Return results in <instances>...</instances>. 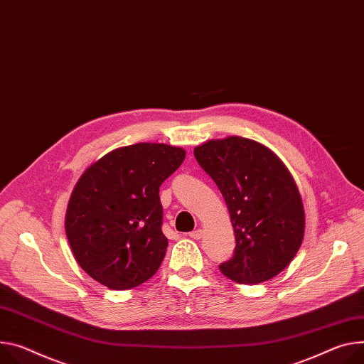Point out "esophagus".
<instances>
[{"label": "esophagus", "instance_id": "34e87169", "mask_svg": "<svg viewBox=\"0 0 364 364\" xmlns=\"http://www.w3.org/2000/svg\"><path fill=\"white\" fill-rule=\"evenodd\" d=\"M202 237H203L202 229H196V230H191V232H190V238H193V240H200Z\"/></svg>", "mask_w": 364, "mask_h": 364}]
</instances>
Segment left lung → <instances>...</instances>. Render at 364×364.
Listing matches in <instances>:
<instances>
[{
	"instance_id": "obj_1",
	"label": "left lung",
	"mask_w": 364,
	"mask_h": 364,
	"mask_svg": "<svg viewBox=\"0 0 364 364\" xmlns=\"http://www.w3.org/2000/svg\"><path fill=\"white\" fill-rule=\"evenodd\" d=\"M194 156L220 190L237 247L219 264L222 274L257 284L283 272L299 251L305 212L299 190L284 164L264 145L240 138L209 141Z\"/></svg>"
}]
</instances>
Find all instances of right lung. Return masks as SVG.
I'll return each instance as SVG.
<instances>
[{
	"label": "right lung",
	"mask_w": 364,
	"mask_h": 364,
	"mask_svg": "<svg viewBox=\"0 0 364 364\" xmlns=\"http://www.w3.org/2000/svg\"><path fill=\"white\" fill-rule=\"evenodd\" d=\"M186 158L165 144H135L94 162L78 180L65 230L80 267L113 290L136 287L159 269L168 247L162 234L159 186Z\"/></svg>",
	"instance_id": "obj_1"
}]
</instances>
